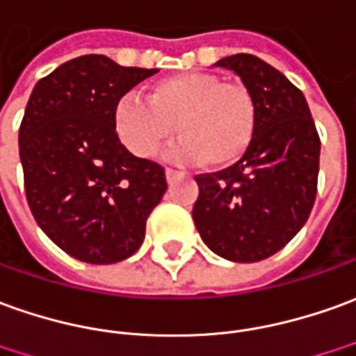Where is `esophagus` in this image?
Segmentation results:
<instances>
[{"instance_id":"esophagus-1","label":"esophagus","mask_w":356,"mask_h":356,"mask_svg":"<svg viewBox=\"0 0 356 356\" xmlns=\"http://www.w3.org/2000/svg\"><path fill=\"white\" fill-rule=\"evenodd\" d=\"M166 182L168 184H174L178 178H182L184 172H180V170H174V168H166Z\"/></svg>"}]
</instances>
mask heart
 Returning <instances> with one entry per match:
<instances>
[{"mask_svg":"<svg viewBox=\"0 0 356 356\" xmlns=\"http://www.w3.org/2000/svg\"><path fill=\"white\" fill-rule=\"evenodd\" d=\"M256 126V100L244 85L200 71L156 81L147 89V102L129 95L114 110L118 137L134 154L153 159L176 131L182 139L168 151L174 161L211 168L240 161Z\"/></svg>","mask_w":356,"mask_h":356,"instance_id":"1","label":"heart"}]
</instances>
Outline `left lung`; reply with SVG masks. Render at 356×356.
Wrapping results in <instances>:
<instances>
[{
  "label": "left lung",
  "mask_w": 356,
  "mask_h": 356,
  "mask_svg": "<svg viewBox=\"0 0 356 356\" xmlns=\"http://www.w3.org/2000/svg\"><path fill=\"white\" fill-rule=\"evenodd\" d=\"M257 106L254 141L238 163L202 174L192 217L217 256L254 264L285 248L305 227L316 200L320 137L305 95L252 54L222 58Z\"/></svg>",
  "instance_id": "1"
}]
</instances>
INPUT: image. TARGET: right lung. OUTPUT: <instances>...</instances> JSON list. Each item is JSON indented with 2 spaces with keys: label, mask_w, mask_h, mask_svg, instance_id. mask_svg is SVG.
Instances as JSON below:
<instances>
[{
  "label": "right lung",
  "mask_w": 356,
  "mask_h": 356,
  "mask_svg": "<svg viewBox=\"0 0 356 356\" xmlns=\"http://www.w3.org/2000/svg\"><path fill=\"white\" fill-rule=\"evenodd\" d=\"M156 70L89 54L34 85L19 129L26 202L46 236L71 257L106 266L134 256L166 192L161 164L120 143V99Z\"/></svg>",
  "instance_id": "1"
}]
</instances>
